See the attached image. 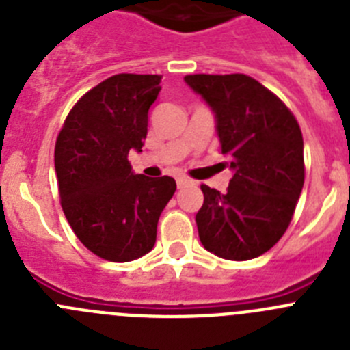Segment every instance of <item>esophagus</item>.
<instances>
[{
    "label": "esophagus",
    "instance_id": "esophagus-1",
    "mask_svg": "<svg viewBox=\"0 0 350 350\" xmlns=\"http://www.w3.org/2000/svg\"><path fill=\"white\" fill-rule=\"evenodd\" d=\"M193 184V182L189 180V178H185V177H178L177 178V187L178 189H182V187H185V185H189Z\"/></svg>",
    "mask_w": 350,
    "mask_h": 350
}]
</instances>
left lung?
<instances>
[{
    "instance_id": "obj_1",
    "label": "left lung",
    "mask_w": 350,
    "mask_h": 350,
    "mask_svg": "<svg viewBox=\"0 0 350 350\" xmlns=\"http://www.w3.org/2000/svg\"><path fill=\"white\" fill-rule=\"evenodd\" d=\"M212 110L221 154L233 172L228 193L203 184L198 234L208 252L231 261L265 254L286 233L305 180L303 137L295 116L258 80L187 75Z\"/></svg>"
}]
</instances>
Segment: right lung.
I'll return each instance as SVG.
<instances>
[{"label":"right lung","mask_w":350,"mask_h":350,"mask_svg":"<svg viewBox=\"0 0 350 350\" xmlns=\"http://www.w3.org/2000/svg\"><path fill=\"white\" fill-rule=\"evenodd\" d=\"M159 75L119 73L77 101L55 142L61 206L77 238L96 256L128 262L150 252L157 221L177 184L131 170L142 152Z\"/></svg>","instance_id":"obj_1"}]
</instances>
